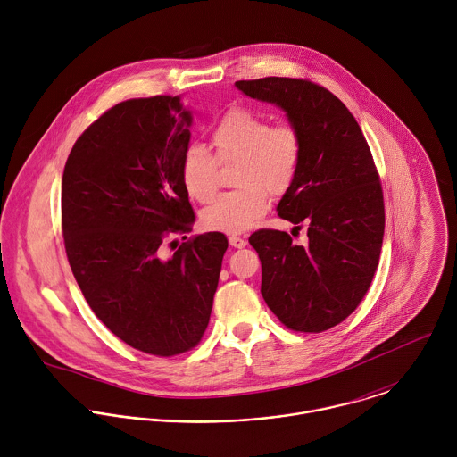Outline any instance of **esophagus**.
Instances as JSON below:
<instances>
[{"label": "esophagus", "instance_id": "esophagus-1", "mask_svg": "<svg viewBox=\"0 0 457 457\" xmlns=\"http://www.w3.org/2000/svg\"><path fill=\"white\" fill-rule=\"evenodd\" d=\"M228 243H230L232 248H245L248 245V241L245 237H239V236H230Z\"/></svg>", "mask_w": 457, "mask_h": 457}]
</instances>
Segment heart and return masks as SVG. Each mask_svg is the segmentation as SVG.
Instances as JSON below:
<instances>
[{"label": "heart", "instance_id": "b5f03b06", "mask_svg": "<svg viewBox=\"0 0 457 457\" xmlns=\"http://www.w3.org/2000/svg\"><path fill=\"white\" fill-rule=\"evenodd\" d=\"M214 154L200 145L187 147L181 158V179L196 202H209L218 190V163H239L236 187L202 211L207 230L241 234L252 228L269 209V195L288 192L303 158V138L292 123L270 125L250 109L227 112L212 130Z\"/></svg>", "mask_w": 457, "mask_h": 457}]
</instances>
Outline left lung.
I'll list each match as a JSON object with an SVG mask.
<instances>
[{"label": "left lung", "mask_w": 457, "mask_h": 457, "mask_svg": "<svg viewBox=\"0 0 457 457\" xmlns=\"http://www.w3.org/2000/svg\"><path fill=\"white\" fill-rule=\"evenodd\" d=\"M250 98L278 105L303 138L297 176L278 216L306 226L307 241L262 228L250 236L262 263V297L281 324L322 332L364 299L382 252L386 211L380 178L362 130L345 104L304 79L237 80Z\"/></svg>", "instance_id": "8db88e82"}]
</instances>
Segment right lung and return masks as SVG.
I'll return each mask as SVG.
<instances>
[{
  "mask_svg": "<svg viewBox=\"0 0 457 457\" xmlns=\"http://www.w3.org/2000/svg\"><path fill=\"white\" fill-rule=\"evenodd\" d=\"M190 127L181 96L121 102L77 138L63 172L66 257L87 304L127 345L158 357L198 345L228 248L207 232L165 255L169 236L195 221L181 179Z\"/></svg>",
  "mask_w": 457,
  "mask_h": 457,
  "instance_id": "1",
  "label": "right lung"
}]
</instances>
